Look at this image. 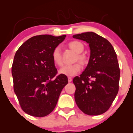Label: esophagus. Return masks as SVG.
Listing matches in <instances>:
<instances>
[{"label":"esophagus","mask_w":133,"mask_h":133,"mask_svg":"<svg viewBox=\"0 0 133 133\" xmlns=\"http://www.w3.org/2000/svg\"><path fill=\"white\" fill-rule=\"evenodd\" d=\"M72 79L71 77H68V82H71L72 81Z\"/></svg>","instance_id":"esophagus-1"}]
</instances>
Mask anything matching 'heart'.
Returning <instances> with one entry per match:
<instances>
[{
	"label": "heart",
	"mask_w": 133,
	"mask_h": 133,
	"mask_svg": "<svg viewBox=\"0 0 133 133\" xmlns=\"http://www.w3.org/2000/svg\"><path fill=\"white\" fill-rule=\"evenodd\" d=\"M68 45L73 51H75L76 52L79 53L77 54L76 60H79V61L82 65H86L88 63V59L86 55L81 54V52L84 51V49L83 44L79 41H74L70 42L68 44ZM52 59L53 62L56 65L61 66L62 64V60L60 47H56L54 49V50L52 52ZM81 64L79 62H76V63L71 65H64L59 70V72H60V74L67 76H73L77 74L81 70Z\"/></svg>",
	"instance_id": "obj_1"
}]
</instances>
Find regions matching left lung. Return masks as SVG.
<instances>
[{"label": "left lung", "instance_id": "8db88e82", "mask_svg": "<svg viewBox=\"0 0 133 133\" xmlns=\"http://www.w3.org/2000/svg\"><path fill=\"white\" fill-rule=\"evenodd\" d=\"M89 44L88 66L73 79L76 104L84 114L96 116L109 109L119 91L120 69L116 53L106 39L92 32L72 36Z\"/></svg>", "mask_w": 133, "mask_h": 133}]
</instances>
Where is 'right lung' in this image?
<instances>
[{
    "instance_id": "right-lung-1",
    "label": "right lung",
    "mask_w": 133,
    "mask_h": 133,
    "mask_svg": "<svg viewBox=\"0 0 133 133\" xmlns=\"http://www.w3.org/2000/svg\"><path fill=\"white\" fill-rule=\"evenodd\" d=\"M65 37L34 36L17 51L12 66L14 90L25 113L35 117L49 114L68 83L66 76L57 75L52 59V52Z\"/></svg>"
}]
</instances>
